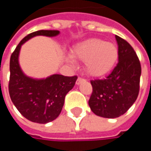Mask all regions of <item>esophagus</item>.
Here are the masks:
<instances>
[{"label":"esophagus","mask_w":151,"mask_h":151,"mask_svg":"<svg viewBox=\"0 0 151 151\" xmlns=\"http://www.w3.org/2000/svg\"><path fill=\"white\" fill-rule=\"evenodd\" d=\"M86 80L83 78H81V77H79L78 79H77V81H76V85H80L82 81H85Z\"/></svg>","instance_id":"1"}]
</instances>
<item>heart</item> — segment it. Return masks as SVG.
<instances>
[{"instance_id":"heart-1","label":"heart","mask_w":151,"mask_h":151,"mask_svg":"<svg viewBox=\"0 0 151 151\" xmlns=\"http://www.w3.org/2000/svg\"><path fill=\"white\" fill-rule=\"evenodd\" d=\"M119 51L113 43L99 38H91L78 44L73 52L74 58L85 62L86 70L91 76L108 73L118 59Z\"/></svg>"}]
</instances>
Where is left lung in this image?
<instances>
[{
    "label": "left lung",
    "mask_w": 151,
    "mask_h": 151,
    "mask_svg": "<svg viewBox=\"0 0 151 151\" xmlns=\"http://www.w3.org/2000/svg\"><path fill=\"white\" fill-rule=\"evenodd\" d=\"M115 38L119 62L106 78L91 81L92 93L88 101L93 113L107 119L120 117L134 103L141 75L140 62L132 46L117 35Z\"/></svg>",
    "instance_id": "1"
}]
</instances>
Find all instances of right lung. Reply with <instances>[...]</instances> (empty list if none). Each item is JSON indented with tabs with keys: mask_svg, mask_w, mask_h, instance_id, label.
<instances>
[{
	"mask_svg": "<svg viewBox=\"0 0 151 151\" xmlns=\"http://www.w3.org/2000/svg\"><path fill=\"white\" fill-rule=\"evenodd\" d=\"M58 30H39L33 32L21 41L10 60L9 94L20 113L29 121L47 124L58 118L64 106L65 97L72 89L77 76H65L59 74L47 78L34 79L26 76L19 65L22 45L35 36L55 37Z\"/></svg>",
	"mask_w": 151,
	"mask_h": 151,
	"instance_id": "obj_1",
	"label": "right lung"
}]
</instances>
